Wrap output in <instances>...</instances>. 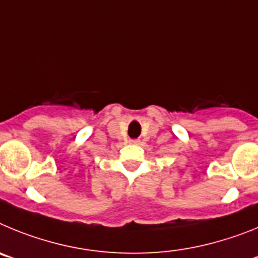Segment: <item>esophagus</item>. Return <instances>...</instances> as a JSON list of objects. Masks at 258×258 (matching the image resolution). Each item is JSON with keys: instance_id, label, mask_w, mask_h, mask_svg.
<instances>
[{"instance_id": "esophagus-1", "label": "esophagus", "mask_w": 258, "mask_h": 258, "mask_svg": "<svg viewBox=\"0 0 258 258\" xmlns=\"http://www.w3.org/2000/svg\"><path fill=\"white\" fill-rule=\"evenodd\" d=\"M131 143H133V145H138V143H140V140H131Z\"/></svg>"}]
</instances>
